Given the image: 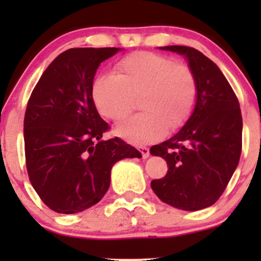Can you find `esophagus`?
I'll use <instances>...</instances> for the list:
<instances>
[{"mask_svg": "<svg viewBox=\"0 0 261 261\" xmlns=\"http://www.w3.org/2000/svg\"><path fill=\"white\" fill-rule=\"evenodd\" d=\"M138 149H139V151L141 152V155H143L144 159H146V158L149 156V149H147L146 146H139Z\"/></svg>", "mask_w": 261, "mask_h": 261, "instance_id": "34e87169", "label": "esophagus"}]
</instances>
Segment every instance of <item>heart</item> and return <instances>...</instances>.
I'll list each match as a JSON object with an SVG mask.
<instances>
[{
    "instance_id": "1",
    "label": "heart",
    "mask_w": 261,
    "mask_h": 261,
    "mask_svg": "<svg viewBox=\"0 0 261 261\" xmlns=\"http://www.w3.org/2000/svg\"><path fill=\"white\" fill-rule=\"evenodd\" d=\"M116 75H98L92 86L94 105L103 117L121 122L139 98L140 115L117 127L135 145L152 143L165 130L175 131L189 120L197 102V82L191 68L154 51L139 50L121 58Z\"/></svg>"
}]
</instances>
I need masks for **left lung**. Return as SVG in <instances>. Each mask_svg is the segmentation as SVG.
I'll return each mask as SVG.
<instances>
[{"label":"left lung","mask_w":261,"mask_h":261,"mask_svg":"<svg viewBox=\"0 0 261 261\" xmlns=\"http://www.w3.org/2000/svg\"><path fill=\"white\" fill-rule=\"evenodd\" d=\"M184 55L197 82L194 111L179 133L150 152L168 164L165 177L151 180L165 203L198 211L222 196L239 164L243 147V117L239 99L220 68L189 46H164Z\"/></svg>","instance_id":"8db88e82"}]
</instances>
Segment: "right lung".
<instances>
[{"mask_svg":"<svg viewBox=\"0 0 261 261\" xmlns=\"http://www.w3.org/2000/svg\"><path fill=\"white\" fill-rule=\"evenodd\" d=\"M120 48H73L58 55L31 92L23 118L29 179L41 201L58 213L94 206L110 188L111 169L125 158H140L110 130L94 106L97 68Z\"/></svg>","mask_w":261,"mask_h":261,"instance_id":"add662e5","label":"right lung"}]
</instances>
